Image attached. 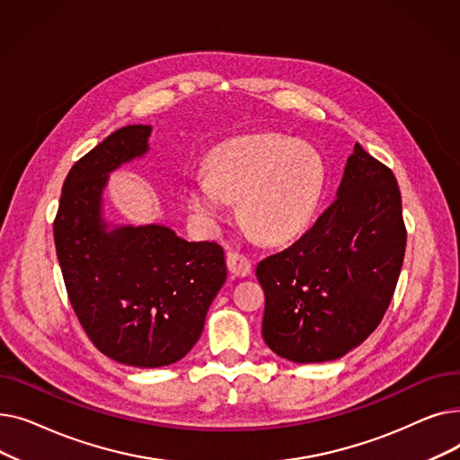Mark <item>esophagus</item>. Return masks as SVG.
<instances>
[{"mask_svg":"<svg viewBox=\"0 0 460 460\" xmlns=\"http://www.w3.org/2000/svg\"><path fill=\"white\" fill-rule=\"evenodd\" d=\"M227 267L234 278H246L252 274V262L248 261V257L240 255V253L227 255Z\"/></svg>","mask_w":460,"mask_h":460,"instance_id":"34e87169","label":"esophagus"}]
</instances>
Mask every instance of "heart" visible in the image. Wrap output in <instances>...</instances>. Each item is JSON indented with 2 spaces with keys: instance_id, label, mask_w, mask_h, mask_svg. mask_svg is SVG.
Segmentation results:
<instances>
[{
  "instance_id": "1",
  "label": "heart",
  "mask_w": 460,
  "mask_h": 460,
  "mask_svg": "<svg viewBox=\"0 0 460 460\" xmlns=\"http://www.w3.org/2000/svg\"><path fill=\"white\" fill-rule=\"evenodd\" d=\"M324 191L321 156L278 134L227 141L208 156L207 175L191 177L186 201L207 231L229 220L231 203L248 234L269 244H287L315 220Z\"/></svg>"
}]
</instances>
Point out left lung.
I'll list each match as a JSON object with an SVG mask.
<instances>
[{
    "mask_svg": "<svg viewBox=\"0 0 460 460\" xmlns=\"http://www.w3.org/2000/svg\"><path fill=\"white\" fill-rule=\"evenodd\" d=\"M404 246L392 169L356 143L315 226L257 264L264 343L295 364H323L364 343L392 302Z\"/></svg>",
    "mask_w": 460,
    "mask_h": 460,
    "instance_id": "1",
    "label": "left lung"
}]
</instances>
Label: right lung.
I'll return each instance as SVG.
<instances>
[{
  "label": "right lung",
  "mask_w": 460,
  "mask_h": 460,
  "mask_svg": "<svg viewBox=\"0 0 460 460\" xmlns=\"http://www.w3.org/2000/svg\"><path fill=\"white\" fill-rule=\"evenodd\" d=\"M151 134L145 125L119 128L72 165L54 240L68 300L94 347L119 364L153 369L175 364L198 343L227 267L216 243L106 217L110 173L147 155Z\"/></svg>",
  "instance_id": "add662e5"
}]
</instances>
